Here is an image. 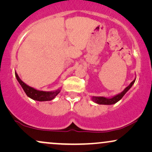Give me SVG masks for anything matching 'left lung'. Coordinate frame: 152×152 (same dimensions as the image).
<instances>
[{
  "instance_id": "8db88e82",
  "label": "left lung",
  "mask_w": 152,
  "mask_h": 152,
  "mask_svg": "<svg viewBox=\"0 0 152 152\" xmlns=\"http://www.w3.org/2000/svg\"><path fill=\"white\" fill-rule=\"evenodd\" d=\"M135 81H136V78H134V81L131 82L130 84L127 87H126L123 91H121V93L116 94V95L114 96L111 97V98H107V97H104V96H92L91 100L93 101L94 102H95L96 104H103V105H111V104H116V103H117L118 101L121 100L122 97L125 95V94H126L131 88H132V86H133V84L134 83V82H135Z\"/></svg>"
}]
</instances>
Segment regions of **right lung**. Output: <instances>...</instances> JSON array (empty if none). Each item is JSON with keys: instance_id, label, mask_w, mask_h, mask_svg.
Masks as SVG:
<instances>
[{"instance_id": "add662e5", "label": "right lung", "mask_w": 152, "mask_h": 152, "mask_svg": "<svg viewBox=\"0 0 152 152\" xmlns=\"http://www.w3.org/2000/svg\"><path fill=\"white\" fill-rule=\"evenodd\" d=\"M15 77H16L17 81L20 83V85L23 89L26 95L31 98V99L35 101H38V102H46V101H51L58 94L60 93L61 88H59L55 91H40L36 88H33L19 78L18 75L17 74L16 71H15Z\"/></svg>"}]
</instances>
